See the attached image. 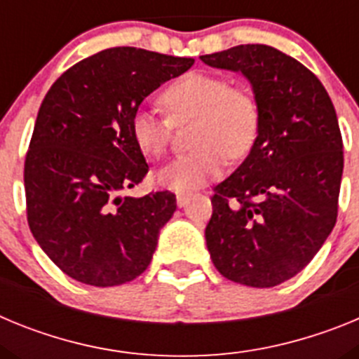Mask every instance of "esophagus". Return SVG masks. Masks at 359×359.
<instances>
[{"label": "esophagus", "instance_id": "obj_1", "mask_svg": "<svg viewBox=\"0 0 359 359\" xmlns=\"http://www.w3.org/2000/svg\"><path fill=\"white\" fill-rule=\"evenodd\" d=\"M176 201H177V207H185L187 203L190 201V194H185V192H180L176 196Z\"/></svg>", "mask_w": 359, "mask_h": 359}]
</instances>
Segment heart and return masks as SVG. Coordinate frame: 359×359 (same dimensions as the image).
<instances>
[{
	"label": "heart",
	"mask_w": 359,
	"mask_h": 359,
	"mask_svg": "<svg viewBox=\"0 0 359 359\" xmlns=\"http://www.w3.org/2000/svg\"><path fill=\"white\" fill-rule=\"evenodd\" d=\"M161 104L170 118L136 109L131 135L145 156L158 158L169 145L174 123L196 118L192 145L198 149L176 158L156 174L161 187L176 192L192 190L221 176L226 156L230 160L246 156L261 133V106L255 95L214 73H187L161 93Z\"/></svg>",
	"instance_id": "heart-1"
}]
</instances>
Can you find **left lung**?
<instances>
[{
    "label": "left lung",
    "instance_id": "left-lung-1",
    "mask_svg": "<svg viewBox=\"0 0 359 359\" xmlns=\"http://www.w3.org/2000/svg\"><path fill=\"white\" fill-rule=\"evenodd\" d=\"M201 61L243 73L261 106L248 158L214 187L210 259L228 280L278 286L313 261L336 224L344 142L334 106L315 73L268 44H239Z\"/></svg>",
    "mask_w": 359,
    "mask_h": 359
}]
</instances>
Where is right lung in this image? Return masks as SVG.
I'll return each instance as SVG.
<instances>
[{
  "label": "right lung",
  "instance_id": "obj_1",
  "mask_svg": "<svg viewBox=\"0 0 359 359\" xmlns=\"http://www.w3.org/2000/svg\"><path fill=\"white\" fill-rule=\"evenodd\" d=\"M192 65L189 57L107 48L66 69L44 97L25 158L27 219L68 277L120 286L151 264L176 196H122L149 172L131 118L147 95Z\"/></svg>",
  "mask_w": 359,
  "mask_h": 359
}]
</instances>
